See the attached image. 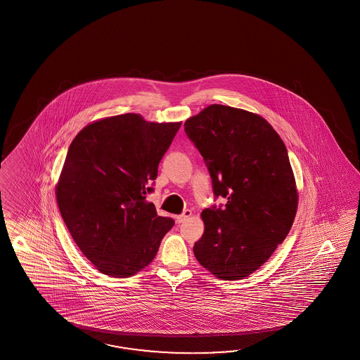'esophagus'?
I'll return each instance as SVG.
<instances>
[{"instance_id": "esophagus-1", "label": "esophagus", "mask_w": 360, "mask_h": 360, "mask_svg": "<svg viewBox=\"0 0 360 360\" xmlns=\"http://www.w3.org/2000/svg\"><path fill=\"white\" fill-rule=\"evenodd\" d=\"M191 216V210H185L184 211L183 214H179L176 217V221L179 222V224H181V222L185 221L186 219H189Z\"/></svg>"}]
</instances>
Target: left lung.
I'll list each match as a JSON object with an SVG mask.
<instances>
[{
    "label": "left lung",
    "instance_id": "left-lung-1",
    "mask_svg": "<svg viewBox=\"0 0 360 360\" xmlns=\"http://www.w3.org/2000/svg\"><path fill=\"white\" fill-rule=\"evenodd\" d=\"M184 130L203 157L214 199H226L202 211L205 233L194 256L220 279H242L268 261L295 220L287 148L260 115L220 104L186 120Z\"/></svg>",
    "mask_w": 360,
    "mask_h": 360
}]
</instances>
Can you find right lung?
Returning <instances> with one entry per match:
<instances>
[{
  "label": "right lung",
  "instance_id": "obj_1",
  "mask_svg": "<svg viewBox=\"0 0 360 360\" xmlns=\"http://www.w3.org/2000/svg\"><path fill=\"white\" fill-rule=\"evenodd\" d=\"M180 126L115 115L86 126L69 146L58 206L76 245L103 274H136L174 226L146 194L153 193L158 165Z\"/></svg>",
  "mask_w": 360,
  "mask_h": 360
}]
</instances>
